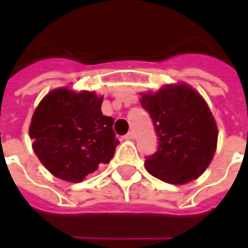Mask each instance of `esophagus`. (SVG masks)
Instances as JSON below:
<instances>
[{"mask_svg": "<svg viewBox=\"0 0 248 248\" xmlns=\"http://www.w3.org/2000/svg\"><path fill=\"white\" fill-rule=\"evenodd\" d=\"M134 137H135L134 131H129V133H127V134L124 135V140H134Z\"/></svg>", "mask_w": 248, "mask_h": 248, "instance_id": "obj_1", "label": "esophagus"}]
</instances>
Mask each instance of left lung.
I'll list each match as a JSON object with an SVG mask.
<instances>
[{"label": "left lung", "instance_id": "obj_1", "mask_svg": "<svg viewBox=\"0 0 248 248\" xmlns=\"http://www.w3.org/2000/svg\"><path fill=\"white\" fill-rule=\"evenodd\" d=\"M140 105L150 114L158 149L146 156L151 175L171 185L197 179L213 161L218 127L201 94L185 83L166 85L142 94Z\"/></svg>", "mask_w": 248, "mask_h": 248}]
</instances>
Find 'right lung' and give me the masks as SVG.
I'll return each instance as SVG.
<instances>
[{
    "instance_id": "right-lung-1",
    "label": "right lung",
    "mask_w": 248,
    "mask_h": 248,
    "mask_svg": "<svg viewBox=\"0 0 248 248\" xmlns=\"http://www.w3.org/2000/svg\"><path fill=\"white\" fill-rule=\"evenodd\" d=\"M101 105L94 92L56 89L37 106L29 134L35 155L53 175L82 182L113 158L119 142L114 119L103 115Z\"/></svg>"
}]
</instances>
